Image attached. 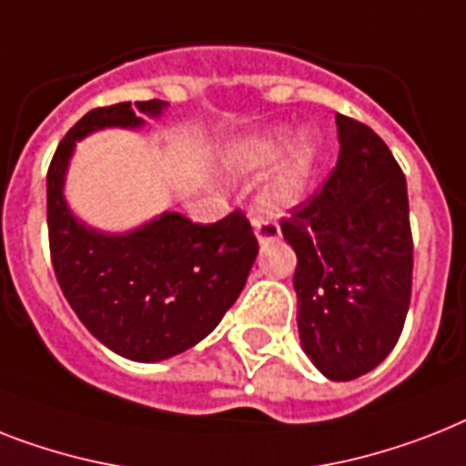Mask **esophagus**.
Returning <instances> with one entry per match:
<instances>
[{"label": "esophagus", "mask_w": 466, "mask_h": 466, "mask_svg": "<svg viewBox=\"0 0 466 466\" xmlns=\"http://www.w3.org/2000/svg\"><path fill=\"white\" fill-rule=\"evenodd\" d=\"M253 227H256V237H258V241L263 244V241H270L278 237V227L270 225V222H260V220H253Z\"/></svg>", "instance_id": "34e87169"}]
</instances>
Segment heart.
Wrapping results in <instances>:
<instances>
[{
    "instance_id": "b5f03b06",
    "label": "heart",
    "mask_w": 466,
    "mask_h": 466,
    "mask_svg": "<svg viewBox=\"0 0 466 466\" xmlns=\"http://www.w3.org/2000/svg\"><path fill=\"white\" fill-rule=\"evenodd\" d=\"M292 143V128H275V131L253 136L248 141H241L239 146H234L229 155H227V165L237 174H263L285 157ZM313 160H316V147L306 138L299 141L289 162L268 181L263 194H260V206H263L266 213H285V210L297 208L306 198L313 172Z\"/></svg>"
}]
</instances>
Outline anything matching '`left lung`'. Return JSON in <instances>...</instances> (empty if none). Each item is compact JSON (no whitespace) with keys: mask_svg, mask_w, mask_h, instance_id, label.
Segmentation results:
<instances>
[{"mask_svg":"<svg viewBox=\"0 0 466 466\" xmlns=\"http://www.w3.org/2000/svg\"><path fill=\"white\" fill-rule=\"evenodd\" d=\"M338 167L292 210L301 350L330 380L376 369L400 339L411 297L407 181L369 127L338 115Z\"/></svg>","mask_w":466,"mask_h":466,"instance_id":"8db88e82","label":"left lung"}]
</instances>
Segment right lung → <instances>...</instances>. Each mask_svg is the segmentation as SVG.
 Here are the masks:
<instances>
[{
  "instance_id": "right-lung-1",
  "label": "right lung",
  "mask_w": 466,
  "mask_h": 466,
  "mask_svg": "<svg viewBox=\"0 0 466 466\" xmlns=\"http://www.w3.org/2000/svg\"><path fill=\"white\" fill-rule=\"evenodd\" d=\"M167 102H119L93 109L59 143L47 172L52 266L64 297L90 335L128 361L155 364L208 338L239 299L258 256L241 213L196 225L181 213L155 215L127 232L83 222L66 200L76 143L105 128L141 131Z\"/></svg>"
}]
</instances>
